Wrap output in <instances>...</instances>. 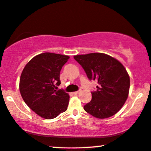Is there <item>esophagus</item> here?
I'll list each match as a JSON object with an SVG mask.
<instances>
[{
    "label": "esophagus",
    "mask_w": 151,
    "mask_h": 151,
    "mask_svg": "<svg viewBox=\"0 0 151 151\" xmlns=\"http://www.w3.org/2000/svg\"><path fill=\"white\" fill-rule=\"evenodd\" d=\"M81 92V90H78V91L73 92H72V94H78L79 93H80V92Z\"/></svg>",
    "instance_id": "1"
}]
</instances>
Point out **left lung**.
I'll use <instances>...</instances> for the list:
<instances>
[{
	"label": "left lung",
	"mask_w": 151,
	"mask_h": 151,
	"mask_svg": "<svg viewBox=\"0 0 151 151\" xmlns=\"http://www.w3.org/2000/svg\"><path fill=\"white\" fill-rule=\"evenodd\" d=\"M90 80L98 83L92 99L83 109L99 119L110 117L122 108L127 99L130 77L124 65L113 57L103 53L74 56Z\"/></svg>",
	"instance_id": "left-lung-1"
}]
</instances>
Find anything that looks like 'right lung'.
<instances>
[{"label":"right lung","mask_w":151,"mask_h":151,"mask_svg":"<svg viewBox=\"0 0 151 151\" xmlns=\"http://www.w3.org/2000/svg\"><path fill=\"white\" fill-rule=\"evenodd\" d=\"M68 56L59 54H40L25 66L20 79L19 89L25 103L41 117L51 119L68 108L70 96L61 84L60 72Z\"/></svg>","instance_id":"right-lung-1"}]
</instances>
